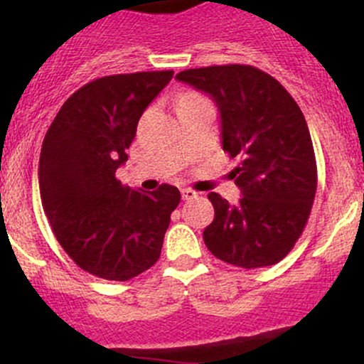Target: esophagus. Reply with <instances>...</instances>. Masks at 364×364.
I'll list each match as a JSON object with an SVG mask.
<instances>
[{
    "label": "esophagus",
    "mask_w": 364,
    "mask_h": 364,
    "mask_svg": "<svg viewBox=\"0 0 364 364\" xmlns=\"http://www.w3.org/2000/svg\"><path fill=\"white\" fill-rule=\"evenodd\" d=\"M181 194H182V200H193V198L198 196L196 191L193 189H182Z\"/></svg>",
    "instance_id": "34e87169"
}]
</instances>
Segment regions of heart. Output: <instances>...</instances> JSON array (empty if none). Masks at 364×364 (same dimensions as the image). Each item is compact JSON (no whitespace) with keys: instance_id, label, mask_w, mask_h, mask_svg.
<instances>
[{"instance_id":"obj_1","label":"heart","mask_w":364,"mask_h":364,"mask_svg":"<svg viewBox=\"0 0 364 364\" xmlns=\"http://www.w3.org/2000/svg\"><path fill=\"white\" fill-rule=\"evenodd\" d=\"M189 100H203V98H200V96H196V95H186L182 98V101H189Z\"/></svg>"}]
</instances>
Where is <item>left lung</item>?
Instances as JSON below:
<instances>
[{"mask_svg":"<svg viewBox=\"0 0 364 364\" xmlns=\"http://www.w3.org/2000/svg\"><path fill=\"white\" fill-rule=\"evenodd\" d=\"M178 82L215 101L223 151L242 163L231 171L238 205L210 193L215 217L205 228L210 252L240 268L272 266L303 233L317 191V164L303 112L272 75L247 65L181 71Z\"/></svg>","mask_w":364,"mask_h":364,"instance_id":"8db88e82","label":"left lung"}]
</instances>
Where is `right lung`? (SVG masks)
Here are the masks:
<instances>
[{
  "mask_svg": "<svg viewBox=\"0 0 364 364\" xmlns=\"http://www.w3.org/2000/svg\"><path fill=\"white\" fill-rule=\"evenodd\" d=\"M173 71L96 78L75 91L48 127L40 154L42 205L75 264L105 280L140 275L159 259L177 187L131 189L115 178L136 124Z\"/></svg>",
  "mask_w": 364,
  "mask_h": 364,
  "instance_id": "right-lung-1",
  "label": "right lung"
}]
</instances>
